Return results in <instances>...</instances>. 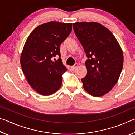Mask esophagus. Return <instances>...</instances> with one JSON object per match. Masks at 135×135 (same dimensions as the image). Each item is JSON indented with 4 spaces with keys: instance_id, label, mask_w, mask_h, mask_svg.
<instances>
[{
    "instance_id": "34e87169",
    "label": "esophagus",
    "mask_w": 135,
    "mask_h": 135,
    "mask_svg": "<svg viewBox=\"0 0 135 135\" xmlns=\"http://www.w3.org/2000/svg\"><path fill=\"white\" fill-rule=\"evenodd\" d=\"M78 65H79L78 64H75L74 65L72 66V67H71V69L72 70H74L77 67H78Z\"/></svg>"
}]
</instances>
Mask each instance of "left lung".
<instances>
[{
	"label": "left lung",
	"instance_id": "1",
	"mask_svg": "<svg viewBox=\"0 0 135 135\" xmlns=\"http://www.w3.org/2000/svg\"><path fill=\"white\" fill-rule=\"evenodd\" d=\"M73 29L88 58L83 88L93 97H101L117 83L123 66V54L111 32L98 22H76Z\"/></svg>",
	"mask_w": 135,
	"mask_h": 135
}]
</instances>
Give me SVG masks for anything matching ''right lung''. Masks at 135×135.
<instances>
[{
  "mask_svg": "<svg viewBox=\"0 0 135 135\" xmlns=\"http://www.w3.org/2000/svg\"><path fill=\"white\" fill-rule=\"evenodd\" d=\"M71 30V23L51 21L36 27L25 43L20 59L22 71L30 85L40 95L53 94L62 84V74L67 69L60 58L59 47ZM56 55L59 59L53 61Z\"/></svg>",
  "mask_w": 135,
  "mask_h": 135,
  "instance_id": "obj_1",
  "label": "right lung"
}]
</instances>
